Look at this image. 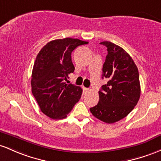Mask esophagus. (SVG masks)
<instances>
[{
	"label": "esophagus",
	"instance_id": "esophagus-1",
	"mask_svg": "<svg viewBox=\"0 0 161 161\" xmlns=\"http://www.w3.org/2000/svg\"><path fill=\"white\" fill-rule=\"evenodd\" d=\"M82 88H83V90H84V93H87V92L89 91V89H88V88H86V87H84V86H82Z\"/></svg>",
	"mask_w": 161,
	"mask_h": 161
}]
</instances>
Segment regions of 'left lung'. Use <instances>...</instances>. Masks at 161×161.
I'll use <instances>...</instances> for the list:
<instances>
[{
    "mask_svg": "<svg viewBox=\"0 0 161 161\" xmlns=\"http://www.w3.org/2000/svg\"><path fill=\"white\" fill-rule=\"evenodd\" d=\"M107 48L103 67V78L108 79L99 91L97 106L90 108L93 116L106 123H114L127 116L141 95L138 70L122 48L109 41L100 42Z\"/></svg>",
    "mask_w": 161,
    "mask_h": 161,
    "instance_id": "obj_1",
    "label": "left lung"
}]
</instances>
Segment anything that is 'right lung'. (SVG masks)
Masks as SVG:
<instances>
[{
    "mask_svg": "<svg viewBox=\"0 0 161 161\" xmlns=\"http://www.w3.org/2000/svg\"><path fill=\"white\" fill-rule=\"evenodd\" d=\"M87 43L71 38L55 39L38 54L32 72V93L41 111L49 118H66L80 99L82 89L65 81L75 71L71 52Z\"/></svg>",
    "mask_w": 161,
    "mask_h": 161,
    "instance_id": "right-lung-1",
    "label": "right lung"
}]
</instances>
